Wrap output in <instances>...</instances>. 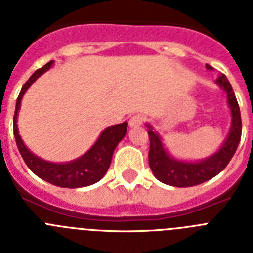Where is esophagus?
I'll list each match as a JSON object with an SVG mask.
<instances>
[{
    "instance_id": "1",
    "label": "esophagus",
    "mask_w": 253,
    "mask_h": 253,
    "mask_svg": "<svg viewBox=\"0 0 253 253\" xmlns=\"http://www.w3.org/2000/svg\"><path fill=\"white\" fill-rule=\"evenodd\" d=\"M143 122H144V118H143V115H140V114H135V115H133L130 119H129V126H131V128H135V126H139V125H142Z\"/></svg>"
}]
</instances>
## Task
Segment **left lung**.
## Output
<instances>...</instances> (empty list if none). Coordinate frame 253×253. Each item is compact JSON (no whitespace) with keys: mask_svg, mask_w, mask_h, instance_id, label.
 <instances>
[{"mask_svg":"<svg viewBox=\"0 0 253 253\" xmlns=\"http://www.w3.org/2000/svg\"><path fill=\"white\" fill-rule=\"evenodd\" d=\"M207 68L213 69V67L207 64ZM216 84L227 93V101L232 115L231 129L223 146L205 160L198 162H187L171 157L163 147V143L157 131H153L151 125L147 124L149 142H151L148 153L149 167L153 172L154 177L163 184L176 187H190L203 184L220 173L236 153L242 134L240 106L237 102L233 88L224 75L219 76Z\"/></svg>","mask_w":253,"mask_h":253,"instance_id":"left-lung-1","label":"left lung"}]
</instances>
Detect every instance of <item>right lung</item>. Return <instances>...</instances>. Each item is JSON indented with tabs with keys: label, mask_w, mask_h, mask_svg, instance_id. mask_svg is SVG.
<instances>
[{
	"label": "right lung",
	"mask_w": 253,
	"mask_h": 253,
	"mask_svg": "<svg viewBox=\"0 0 253 253\" xmlns=\"http://www.w3.org/2000/svg\"><path fill=\"white\" fill-rule=\"evenodd\" d=\"M51 64H53V60H50L42 68L37 69L20 91V95L16 100L15 115H13V135H15L17 148L29 169L34 172L38 177L43 178L49 184L59 187H69V189L90 186L101 180L110 167L113 153L120 140L125 137L128 123L124 122L122 124L111 125L105 129L100 134L99 139L96 140L95 144L84 156L75 161H71V162H48V161H44L43 158L35 156L34 153H31L20 137L19 129H17V114H19L24 93L37 81L38 77H40L45 71L50 68Z\"/></svg>",
	"instance_id": "add662e5"
}]
</instances>
